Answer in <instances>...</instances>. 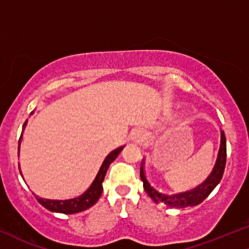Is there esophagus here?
Listing matches in <instances>:
<instances>
[{"label": "esophagus", "instance_id": "obj_1", "mask_svg": "<svg viewBox=\"0 0 249 249\" xmlns=\"http://www.w3.org/2000/svg\"><path fill=\"white\" fill-rule=\"evenodd\" d=\"M135 138H137V139L139 141H142L144 139V135L140 133V134H137V137H135Z\"/></svg>", "mask_w": 249, "mask_h": 249}]
</instances>
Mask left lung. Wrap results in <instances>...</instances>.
<instances>
[{
	"mask_svg": "<svg viewBox=\"0 0 249 249\" xmlns=\"http://www.w3.org/2000/svg\"><path fill=\"white\" fill-rule=\"evenodd\" d=\"M226 163V139L224 132H221V146H219L218 156H217L216 164L213 166L212 174L202 184L195 187L194 190L184 192L178 194H169L157 191L155 187L152 186L144 174L143 162L141 163L140 168V178L143 181V188L146 193L149 195L156 203L163 202L166 207L170 208H186V207H193L200 204L204 199L208 197L217 185L219 184L224 174Z\"/></svg>",
	"mask_w": 249,
	"mask_h": 249,
	"instance_id": "8db88e82",
	"label": "left lung"
}]
</instances>
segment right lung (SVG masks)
<instances>
[{"mask_svg":"<svg viewBox=\"0 0 249 249\" xmlns=\"http://www.w3.org/2000/svg\"><path fill=\"white\" fill-rule=\"evenodd\" d=\"M32 115V112H31ZM27 121L24 123V128L26 126ZM23 135V133H21ZM21 135L19 138V146H20V141H21ZM123 148L124 147H119L117 149L112 150L111 153L109 154L108 156L106 157V160L103 161L101 168H100L99 172H97L95 179L92 182L89 188L85 192L84 194H81L80 196L74 197V199H70V200H49V199H42V197H39L36 195V200L39 201L40 204H42L46 209L50 210V212L54 213H80L84 212L90 207L94 206L97 202V200L100 199L101 196L103 187H102V182L105 180L107 170H108L109 165L111 164V162H114L116 160V157L119 155V153L122 152ZM18 152H19V147H18ZM23 177V175H21Z\"/></svg>","mask_w":249,"mask_h":249,"instance_id":"right-lung-1","label":"right lung"}]
</instances>
